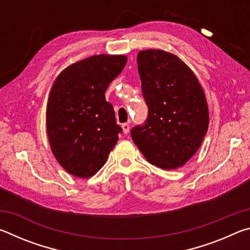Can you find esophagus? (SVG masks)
I'll list each match as a JSON object with an SVG mask.
<instances>
[{
	"mask_svg": "<svg viewBox=\"0 0 250 250\" xmlns=\"http://www.w3.org/2000/svg\"><path fill=\"white\" fill-rule=\"evenodd\" d=\"M121 128H122V131H124V133L126 134V133L129 132V130H130V125L128 124H124V125H121Z\"/></svg>",
	"mask_w": 250,
	"mask_h": 250,
	"instance_id": "34e87169",
	"label": "esophagus"
}]
</instances>
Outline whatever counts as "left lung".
<instances>
[{"instance_id": "8db88e82", "label": "left lung", "mask_w": 250, "mask_h": 250, "mask_svg": "<svg viewBox=\"0 0 250 250\" xmlns=\"http://www.w3.org/2000/svg\"><path fill=\"white\" fill-rule=\"evenodd\" d=\"M137 62L149 116L145 125L131 129V138L153 166L163 170L183 167L208 129L202 84L183 61L166 50H140Z\"/></svg>"}]
</instances>
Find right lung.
Wrapping results in <instances>:
<instances>
[{
	"instance_id": "right-lung-1",
	"label": "right lung",
	"mask_w": 250,
	"mask_h": 250,
	"mask_svg": "<svg viewBox=\"0 0 250 250\" xmlns=\"http://www.w3.org/2000/svg\"><path fill=\"white\" fill-rule=\"evenodd\" d=\"M126 64L125 55H94L62 71L50 88L46 130L55 159L88 179L107 162L122 132L104 92Z\"/></svg>"
}]
</instances>
